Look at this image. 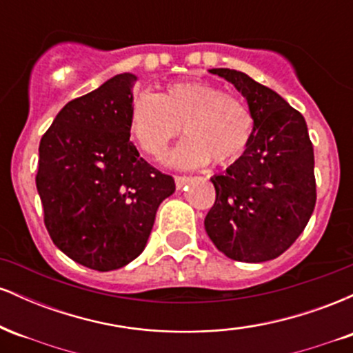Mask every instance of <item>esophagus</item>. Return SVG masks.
<instances>
[{"instance_id":"obj_1","label":"esophagus","mask_w":353,"mask_h":353,"mask_svg":"<svg viewBox=\"0 0 353 353\" xmlns=\"http://www.w3.org/2000/svg\"><path fill=\"white\" fill-rule=\"evenodd\" d=\"M174 181H176V188L181 189V188H184L185 184H188V182L190 181V177L189 176H176V177H174Z\"/></svg>"}]
</instances>
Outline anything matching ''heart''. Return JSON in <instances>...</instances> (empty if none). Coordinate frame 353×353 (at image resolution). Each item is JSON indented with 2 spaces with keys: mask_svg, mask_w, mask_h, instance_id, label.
<instances>
[{
  "mask_svg": "<svg viewBox=\"0 0 353 353\" xmlns=\"http://www.w3.org/2000/svg\"><path fill=\"white\" fill-rule=\"evenodd\" d=\"M185 139L174 149L169 163L194 169L212 161L228 165L247 151L255 121L241 98L225 94L208 81H181L161 94L137 96L129 111V129L139 148L161 159L181 132Z\"/></svg>",
  "mask_w": 353,
  "mask_h": 353,
  "instance_id": "heart-1",
  "label": "heart"
}]
</instances>
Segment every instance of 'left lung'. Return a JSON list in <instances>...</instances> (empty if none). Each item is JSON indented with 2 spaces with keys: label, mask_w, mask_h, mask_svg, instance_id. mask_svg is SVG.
Returning <instances> with one entry per match:
<instances>
[{
  "label": "left lung",
  "mask_w": 353,
  "mask_h": 353,
  "mask_svg": "<svg viewBox=\"0 0 353 353\" xmlns=\"http://www.w3.org/2000/svg\"><path fill=\"white\" fill-rule=\"evenodd\" d=\"M209 72L244 96L255 128L247 151L224 174L210 177L216 202L205 216V232L234 261H272L301 236L317 201L305 119L245 72L228 68Z\"/></svg>",
  "instance_id": "left-lung-1"
}]
</instances>
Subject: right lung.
I'll return each mask as SVG.
<instances>
[{"label":"right lung","mask_w":353,"mask_h":353,"mask_svg":"<svg viewBox=\"0 0 353 353\" xmlns=\"http://www.w3.org/2000/svg\"><path fill=\"white\" fill-rule=\"evenodd\" d=\"M137 76L117 74L70 101L39 143L36 188L44 225L61 252L99 272L144 250L174 179L145 163L129 141Z\"/></svg>","instance_id":"right-lung-1"}]
</instances>
